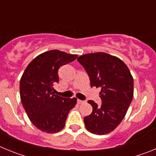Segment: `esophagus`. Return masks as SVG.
<instances>
[{"instance_id": "esophagus-1", "label": "esophagus", "mask_w": 156, "mask_h": 156, "mask_svg": "<svg viewBox=\"0 0 156 156\" xmlns=\"http://www.w3.org/2000/svg\"><path fill=\"white\" fill-rule=\"evenodd\" d=\"M83 102H84V101L80 100V99H78V100H77V103H78V104H83Z\"/></svg>"}]
</instances>
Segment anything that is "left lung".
<instances>
[{"label": "left lung", "mask_w": 156, "mask_h": 156, "mask_svg": "<svg viewBox=\"0 0 156 156\" xmlns=\"http://www.w3.org/2000/svg\"><path fill=\"white\" fill-rule=\"evenodd\" d=\"M77 61L90 78V87L101 88V105L87 102L93 111L84 117L87 129L98 135L108 133L124 118L133 97V80L122 60L104 52L80 56Z\"/></svg>", "instance_id": "obj_1"}]
</instances>
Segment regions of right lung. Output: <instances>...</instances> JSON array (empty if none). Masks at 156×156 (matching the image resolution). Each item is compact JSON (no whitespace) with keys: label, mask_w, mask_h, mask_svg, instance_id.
Wrapping results in <instances>:
<instances>
[{"label":"right lung","mask_w":156,"mask_h":156,"mask_svg":"<svg viewBox=\"0 0 156 156\" xmlns=\"http://www.w3.org/2000/svg\"><path fill=\"white\" fill-rule=\"evenodd\" d=\"M76 55L58 50L41 54L28 65L22 76L19 90L25 111L33 124L44 132L56 133L66 125L76 98L55 94L54 84L58 83V69L73 62Z\"/></svg>","instance_id":"1"}]
</instances>
